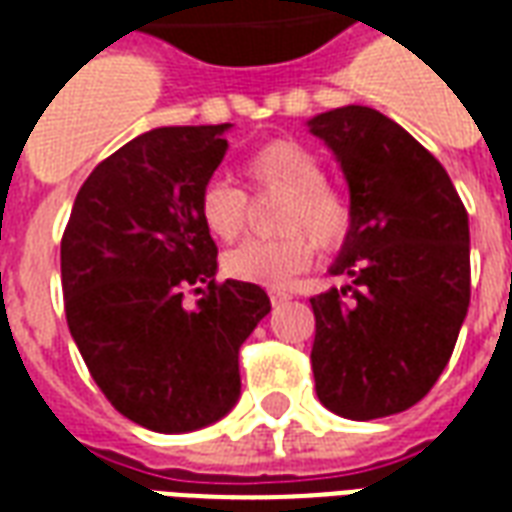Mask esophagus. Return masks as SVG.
Here are the masks:
<instances>
[{
  "instance_id": "1",
  "label": "esophagus",
  "mask_w": 512,
  "mask_h": 512,
  "mask_svg": "<svg viewBox=\"0 0 512 512\" xmlns=\"http://www.w3.org/2000/svg\"><path fill=\"white\" fill-rule=\"evenodd\" d=\"M268 299H271V304H282V301L290 299V293H285V290H271Z\"/></svg>"
}]
</instances>
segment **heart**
<instances>
[{"label": "heart", "instance_id": "heart-1", "mask_svg": "<svg viewBox=\"0 0 512 512\" xmlns=\"http://www.w3.org/2000/svg\"><path fill=\"white\" fill-rule=\"evenodd\" d=\"M252 194H279L274 213L277 238L244 241L222 257L224 274L238 282L282 288L310 263L312 244L334 249L351 233L354 208L343 191L326 183V167L310 147L296 139H274L249 153L241 164ZM200 219L205 230L224 244L246 230L249 197L227 180H208L200 191Z\"/></svg>", "mask_w": 512, "mask_h": 512}]
</instances>
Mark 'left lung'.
Returning <instances> with one entry per match:
<instances>
[{
	"label": "left lung",
	"instance_id": "8db88e82",
	"mask_svg": "<svg viewBox=\"0 0 512 512\" xmlns=\"http://www.w3.org/2000/svg\"><path fill=\"white\" fill-rule=\"evenodd\" d=\"M351 189L354 224L334 277L310 299L312 376L345 419L400 414L447 367L469 310V216L447 169L406 128L370 106L312 117Z\"/></svg>",
	"mask_w": 512,
	"mask_h": 512
}]
</instances>
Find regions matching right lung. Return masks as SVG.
Instances as JSON below:
<instances>
[{"label": "right lung", "mask_w": 512, "mask_h": 512, "mask_svg": "<svg viewBox=\"0 0 512 512\" xmlns=\"http://www.w3.org/2000/svg\"><path fill=\"white\" fill-rule=\"evenodd\" d=\"M227 128L131 139L84 180L62 233L65 318L84 365L123 417L156 433L205 428L235 406L238 348L271 310L252 282H216L197 208Z\"/></svg>", "instance_id": "1"}]
</instances>
